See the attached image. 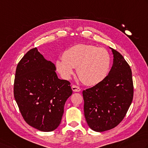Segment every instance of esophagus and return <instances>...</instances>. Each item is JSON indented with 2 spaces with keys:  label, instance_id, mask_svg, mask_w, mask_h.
I'll return each mask as SVG.
<instances>
[{
  "label": "esophagus",
  "instance_id": "34e87169",
  "mask_svg": "<svg viewBox=\"0 0 148 148\" xmlns=\"http://www.w3.org/2000/svg\"><path fill=\"white\" fill-rule=\"evenodd\" d=\"M72 89L74 92H79V91H81V88L79 87V86H77V85H75L72 86Z\"/></svg>",
  "mask_w": 148,
  "mask_h": 148
}]
</instances>
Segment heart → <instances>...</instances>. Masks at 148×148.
<instances>
[{"instance_id":"heart-1","label":"heart","mask_w":148,"mask_h":148,"mask_svg":"<svg viewBox=\"0 0 148 148\" xmlns=\"http://www.w3.org/2000/svg\"><path fill=\"white\" fill-rule=\"evenodd\" d=\"M63 59L56 61L57 71L65 79L73 74L77 68L79 79L86 85H95L108 76L111 65V58L108 51L95 45L80 43L63 52Z\"/></svg>"}]
</instances>
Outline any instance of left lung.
Returning <instances> with one entry per match:
<instances>
[{"mask_svg": "<svg viewBox=\"0 0 148 148\" xmlns=\"http://www.w3.org/2000/svg\"><path fill=\"white\" fill-rule=\"evenodd\" d=\"M114 64L103 82L83 91L88 125L102 132L116 127L125 117L134 97L130 66L118 51L110 48Z\"/></svg>", "mask_w": 148, "mask_h": 148, "instance_id": "8db88e82", "label": "left lung"}]
</instances>
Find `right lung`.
Wrapping results in <instances>:
<instances>
[{
  "instance_id": "1",
  "label": "right lung",
  "mask_w": 148,
  "mask_h": 148,
  "mask_svg": "<svg viewBox=\"0 0 148 148\" xmlns=\"http://www.w3.org/2000/svg\"><path fill=\"white\" fill-rule=\"evenodd\" d=\"M55 70L36 47L23 56L16 69L13 93L19 110L29 125L42 132L58 127L72 94L71 83L59 79Z\"/></svg>"
}]
</instances>
